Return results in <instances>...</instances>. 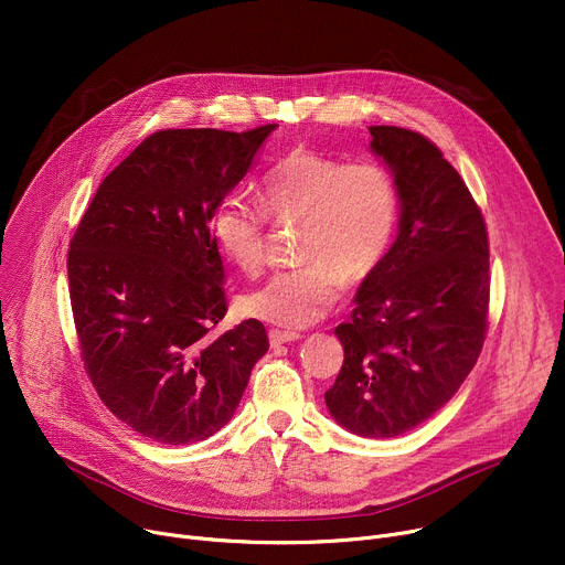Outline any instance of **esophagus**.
<instances>
[{
    "label": "esophagus",
    "mask_w": 565,
    "mask_h": 565,
    "mask_svg": "<svg viewBox=\"0 0 565 565\" xmlns=\"http://www.w3.org/2000/svg\"><path fill=\"white\" fill-rule=\"evenodd\" d=\"M302 339L300 332H288V330H270V343L273 345H281V343H290V341H298Z\"/></svg>",
    "instance_id": "34e87169"
}]
</instances>
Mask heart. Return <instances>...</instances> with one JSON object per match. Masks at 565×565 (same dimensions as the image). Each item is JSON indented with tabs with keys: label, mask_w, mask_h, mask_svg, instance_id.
Wrapping results in <instances>:
<instances>
[{
	"label": "heart",
	"mask_w": 565,
	"mask_h": 565,
	"mask_svg": "<svg viewBox=\"0 0 565 565\" xmlns=\"http://www.w3.org/2000/svg\"><path fill=\"white\" fill-rule=\"evenodd\" d=\"M258 203L226 196L211 231L237 270L256 275L265 265L267 217L300 222L302 263L273 275L245 300L252 316L281 328L320 320L339 302L345 279H366L390 254L401 222V188L387 167L316 151H292L267 169Z\"/></svg>",
	"instance_id": "1"
}]
</instances>
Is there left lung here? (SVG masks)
Wrapping results in <instances>:
<instances>
[{
  "mask_svg": "<svg viewBox=\"0 0 565 565\" xmlns=\"http://www.w3.org/2000/svg\"><path fill=\"white\" fill-rule=\"evenodd\" d=\"M371 148L401 188L398 237L362 281L334 334L343 366L324 392L354 435L422 426L477 364L490 311V243L479 203L424 135L371 126Z\"/></svg>",
  "mask_w": 565,
  "mask_h": 565,
  "instance_id": "obj_1",
  "label": "left lung"
}]
</instances>
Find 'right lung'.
I'll use <instances>...</instances> for the list:
<instances>
[{
  "label": "right lung",
  "mask_w": 565,
  "mask_h": 565,
  "mask_svg": "<svg viewBox=\"0 0 565 565\" xmlns=\"http://www.w3.org/2000/svg\"><path fill=\"white\" fill-rule=\"evenodd\" d=\"M275 128L153 132L75 228L68 292L84 371L141 437L178 447L217 433L270 348L256 318L215 332L228 305L211 220Z\"/></svg>",
  "instance_id": "add662e5"
}]
</instances>
